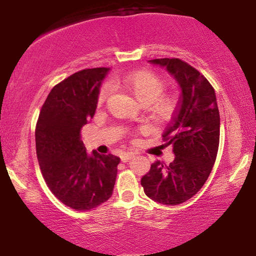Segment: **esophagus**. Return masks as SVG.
I'll return each mask as SVG.
<instances>
[{"label":"esophagus","mask_w":256,"mask_h":256,"mask_svg":"<svg viewBox=\"0 0 256 256\" xmlns=\"http://www.w3.org/2000/svg\"><path fill=\"white\" fill-rule=\"evenodd\" d=\"M134 157V154L133 152H125L122 154V157H120V160H122L123 162H128L130 159H132Z\"/></svg>","instance_id":"34e87169"}]
</instances>
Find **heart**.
<instances>
[{"label": "heart", "instance_id": "heart-1", "mask_svg": "<svg viewBox=\"0 0 256 256\" xmlns=\"http://www.w3.org/2000/svg\"><path fill=\"white\" fill-rule=\"evenodd\" d=\"M120 86L134 96V98L146 106L156 120H167L174 114L177 100L172 94H162L166 82L157 73L148 70L133 72L120 80ZM108 94L107 86H102L99 92L97 102L100 105Z\"/></svg>", "mask_w": 256, "mask_h": 256}]
</instances>
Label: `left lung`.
I'll list each match as a JSON object with an SVG mask.
<instances>
[{"mask_svg":"<svg viewBox=\"0 0 256 256\" xmlns=\"http://www.w3.org/2000/svg\"><path fill=\"white\" fill-rule=\"evenodd\" d=\"M164 68L180 86L178 107L162 138L172 146L174 162L159 160L141 178L146 196L166 206L196 196L209 177L219 148L220 116L214 89L196 68L180 58L149 60Z\"/></svg>","mask_w":256,"mask_h":256,"instance_id":"1","label":"left lung"}]
</instances>
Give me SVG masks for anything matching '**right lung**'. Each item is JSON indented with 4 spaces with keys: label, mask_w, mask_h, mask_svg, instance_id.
Wrapping results in <instances>:
<instances>
[{
    "label": "right lung",
    "mask_w": 256,
    "mask_h": 256,
    "mask_svg": "<svg viewBox=\"0 0 256 256\" xmlns=\"http://www.w3.org/2000/svg\"><path fill=\"white\" fill-rule=\"evenodd\" d=\"M110 68H86L56 84L36 125V152L42 174L54 196L86 211L112 196L118 164L114 154H88L80 131L94 115L102 80Z\"/></svg>",
    "instance_id": "obj_1"
}]
</instances>
